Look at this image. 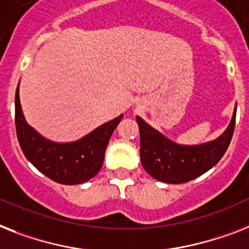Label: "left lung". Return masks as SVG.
Masks as SVG:
<instances>
[{
    "instance_id": "left-lung-1",
    "label": "left lung",
    "mask_w": 249,
    "mask_h": 249,
    "mask_svg": "<svg viewBox=\"0 0 249 249\" xmlns=\"http://www.w3.org/2000/svg\"><path fill=\"white\" fill-rule=\"evenodd\" d=\"M236 106L229 126L219 138L198 145H181L163 137L137 116L141 135V162L152 178L169 184L193 180L219 162L235 128Z\"/></svg>"
}]
</instances>
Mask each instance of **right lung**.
<instances>
[{
  "instance_id": "right-lung-1",
  "label": "right lung",
  "mask_w": 249,
  "mask_h": 249,
  "mask_svg": "<svg viewBox=\"0 0 249 249\" xmlns=\"http://www.w3.org/2000/svg\"><path fill=\"white\" fill-rule=\"evenodd\" d=\"M123 115L105 123L76 142L56 143L43 138L26 124L15 94V125L18 141L25 157L38 170L56 183L74 185L89 180L102 167L107 144Z\"/></svg>"
}]
</instances>
